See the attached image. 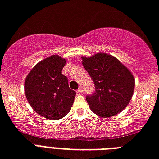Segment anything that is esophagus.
I'll return each instance as SVG.
<instances>
[{"label":"esophagus","instance_id":"34e87169","mask_svg":"<svg viewBox=\"0 0 159 159\" xmlns=\"http://www.w3.org/2000/svg\"><path fill=\"white\" fill-rule=\"evenodd\" d=\"M83 91H84V89L83 87H80V88L77 89V93H83Z\"/></svg>","mask_w":159,"mask_h":159}]
</instances>
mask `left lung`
Here are the masks:
<instances>
[{"label": "left lung", "instance_id": "left-lung-1", "mask_svg": "<svg viewBox=\"0 0 159 159\" xmlns=\"http://www.w3.org/2000/svg\"><path fill=\"white\" fill-rule=\"evenodd\" d=\"M82 64L94 84L95 91L86 96L91 110L109 118L124 110L132 99L135 81L129 70L105 53L82 57Z\"/></svg>", "mask_w": 159, "mask_h": 159}]
</instances>
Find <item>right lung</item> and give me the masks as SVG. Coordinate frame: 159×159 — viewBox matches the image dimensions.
<instances>
[{"mask_svg":"<svg viewBox=\"0 0 159 159\" xmlns=\"http://www.w3.org/2000/svg\"><path fill=\"white\" fill-rule=\"evenodd\" d=\"M66 63L59 55L50 56L36 64L25 80L27 100L45 119H62L73 105L75 91L70 89L68 79L62 74Z\"/></svg>","mask_w":159,"mask_h":159,"instance_id":"obj_1","label":"right lung"}]
</instances>
